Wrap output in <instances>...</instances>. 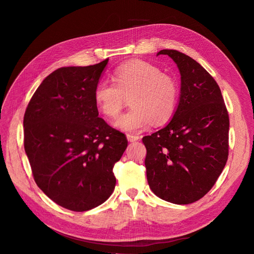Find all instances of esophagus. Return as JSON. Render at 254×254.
Returning <instances> with one entry per match:
<instances>
[{
  "label": "esophagus",
  "mask_w": 254,
  "mask_h": 254,
  "mask_svg": "<svg viewBox=\"0 0 254 254\" xmlns=\"http://www.w3.org/2000/svg\"><path fill=\"white\" fill-rule=\"evenodd\" d=\"M127 140L129 142H135L137 140H140V135H137V134H127Z\"/></svg>",
  "instance_id": "obj_1"
}]
</instances>
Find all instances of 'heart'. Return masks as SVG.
<instances>
[{
	"instance_id": "b5f03b06",
	"label": "heart",
	"mask_w": 254,
	"mask_h": 254,
	"mask_svg": "<svg viewBox=\"0 0 254 254\" xmlns=\"http://www.w3.org/2000/svg\"><path fill=\"white\" fill-rule=\"evenodd\" d=\"M113 82L101 80L94 89L97 109L109 119L117 118L130 97L132 107L114 123V126L128 132L147 128L152 121L163 124L176 108L178 88L171 76L156 65L135 60L120 65L113 73Z\"/></svg>"
}]
</instances>
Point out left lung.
<instances>
[{
  "label": "left lung",
  "mask_w": 254,
  "mask_h": 254,
  "mask_svg": "<svg viewBox=\"0 0 254 254\" xmlns=\"http://www.w3.org/2000/svg\"><path fill=\"white\" fill-rule=\"evenodd\" d=\"M159 55L178 66L180 96L172 121L143 137L146 176L159 198L189 204L213 188L227 163L229 115L217 82L196 60L175 50Z\"/></svg>",
  "instance_id": "1"
}]
</instances>
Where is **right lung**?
I'll return each mask as SVG.
<instances>
[{
    "instance_id": "add662e5",
    "label": "right lung",
    "mask_w": 254,
    "mask_h": 254,
    "mask_svg": "<svg viewBox=\"0 0 254 254\" xmlns=\"http://www.w3.org/2000/svg\"><path fill=\"white\" fill-rule=\"evenodd\" d=\"M108 60L54 71L36 90L23 121L24 149L37 186L75 212L110 197L117 183L113 166L128 144L124 133L98 118L94 102Z\"/></svg>"
}]
</instances>
